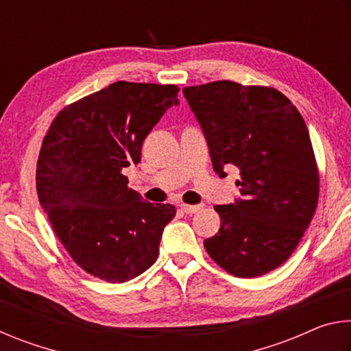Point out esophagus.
<instances>
[{
	"instance_id": "1",
	"label": "esophagus",
	"mask_w": 351,
	"mask_h": 351,
	"mask_svg": "<svg viewBox=\"0 0 351 351\" xmlns=\"http://www.w3.org/2000/svg\"><path fill=\"white\" fill-rule=\"evenodd\" d=\"M201 207L203 206H199V204H197V206H190V204H181V210L184 212V213H187V215H192V213H197Z\"/></svg>"
}]
</instances>
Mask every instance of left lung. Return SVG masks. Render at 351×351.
I'll return each mask as SVG.
<instances>
[{"mask_svg": "<svg viewBox=\"0 0 351 351\" xmlns=\"http://www.w3.org/2000/svg\"><path fill=\"white\" fill-rule=\"evenodd\" d=\"M209 145L213 170H240L241 197L215 206L207 254L235 277H258L289 258L319 199V171L304 117L269 86L230 80L182 90Z\"/></svg>", "mask_w": 351, "mask_h": 351, "instance_id": "1", "label": "left lung"}]
</instances>
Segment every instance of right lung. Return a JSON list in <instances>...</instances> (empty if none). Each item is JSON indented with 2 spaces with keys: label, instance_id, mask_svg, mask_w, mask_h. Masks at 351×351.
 <instances>
[{
  "label": "right lung",
  "instance_id": "obj_1",
  "mask_svg": "<svg viewBox=\"0 0 351 351\" xmlns=\"http://www.w3.org/2000/svg\"><path fill=\"white\" fill-rule=\"evenodd\" d=\"M176 85L116 82L52 121L37 162V193L57 239L94 277L123 283L156 261L175 206L152 204L122 173L170 106Z\"/></svg>",
  "mask_w": 351,
  "mask_h": 351
}]
</instances>
